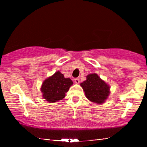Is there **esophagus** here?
<instances>
[{
  "mask_svg": "<svg viewBox=\"0 0 147 147\" xmlns=\"http://www.w3.org/2000/svg\"><path fill=\"white\" fill-rule=\"evenodd\" d=\"M75 82L76 84H79V78H75Z\"/></svg>",
  "mask_w": 147,
  "mask_h": 147,
  "instance_id": "obj_1",
  "label": "esophagus"
}]
</instances>
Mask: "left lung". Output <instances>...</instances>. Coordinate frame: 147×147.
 <instances>
[{"label": "left lung", "instance_id": "8db88e82", "mask_svg": "<svg viewBox=\"0 0 147 147\" xmlns=\"http://www.w3.org/2000/svg\"><path fill=\"white\" fill-rule=\"evenodd\" d=\"M81 86L87 98L92 102L102 104L109 95L110 87L95 73L88 75Z\"/></svg>", "mask_w": 147, "mask_h": 147}]
</instances>
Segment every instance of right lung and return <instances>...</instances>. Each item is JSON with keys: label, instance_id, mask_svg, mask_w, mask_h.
<instances>
[{"label": "right lung", "instance_id": "obj_1", "mask_svg": "<svg viewBox=\"0 0 147 147\" xmlns=\"http://www.w3.org/2000/svg\"><path fill=\"white\" fill-rule=\"evenodd\" d=\"M73 84L69 78H65L59 71L55 72L52 77L43 82L41 87L43 97L48 102L52 103L63 99Z\"/></svg>", "mask_w": 147, "mask_h": 147}]
</instances>
